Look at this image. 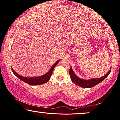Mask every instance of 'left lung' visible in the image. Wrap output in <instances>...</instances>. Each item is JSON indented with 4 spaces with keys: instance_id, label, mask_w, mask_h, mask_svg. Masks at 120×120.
Instances as JSON below:
<instances>
[{
    "instance_id": "1",
    "label": "left lung",
    "mask_w": 120,
    "mask_h": 120,
    "mask_svg": "<svg viewBox=\"0 0 120 120\" xmlns=\"http://www.w3.org/2000/svg\"><path fill=\"white\" fill-rule=\"evenodd\" d=\"M110 72L111 67L109 71L104 76L98 78H92L89 79V80H85V79H81L78 77L74 72L73 70H72V66H71L70 69V75L71 80L77 85L82 87H84V88H91V87L97 85L98 84L102 82L103 80H104L108 76Z\"/></svg>"
}]
</instances>
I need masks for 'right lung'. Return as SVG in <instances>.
Returning <instances> with one entry per match:
<instances>
[{"mask_svg":"<svg viewBox=\"0 0 120 120\" xmlns=\"http://www.w3.org/2000/svg\"><path fill=\"white\" fill-rule=\"evenodd\" d=\"M60 60H59L52 66L50 70L47 72L45 74L42 75L39 77H23L22 76L19 74L16 73L13 68L11 67L12 71L13 73V74L16 75L17 77H18L19 79L23 81V82H26V83L29 84L30 85H41V84H45L50 79V76H51L52 73H53L54 68L56 66V65L58 64Z\"/></svg>","mask_w":120,"mask_h":120,"instance_id":"right-lung-1","label":"right lung"}]
</instances>
